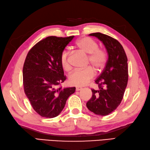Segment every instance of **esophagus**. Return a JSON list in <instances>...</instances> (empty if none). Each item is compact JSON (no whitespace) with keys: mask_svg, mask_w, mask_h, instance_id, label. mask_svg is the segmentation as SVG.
Segmentation results:
<instances>
[{"mask_svg":"<svg viewBox=\"0 0 150 150\" xmlns=\"http://www.w3.org/2000/svg\"><path fill=\"white\" fill-rule=\"evenodd\" d=\"M76 91H81L82 89V87H76Z\"/></svg>","mask_w":150,"mask_h":150,"instance_id":"obj_1","label":"esophagus"}]
</instances>
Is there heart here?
I'll use <instances>...</instances> for the list:
<instances>
[{
	"label": "heart",
	"mask_w": 150,
	"mask_h": 150,
	"mask_svg": "<svg viewBox=\"0 0 150 150\" xmlns=\"http://www.w3.org/2000/svg\"><path fill=\"white\" fill-rule=\"evenodd\" d=\"M76 46L81 51L88 54V63L96 69L101 70L105 67L108 55L105 50L98 48V44L95 40L88 37H85L76 42ZM60 63L66 71H69L71 69L69 54L67 50H64L60 55ZM94 74L95 72L91 67L83 69H77L69 76V83L76 87L84 86L93 79Z\"/></svg>",
	"instance_id": "1"
}]
</instances>
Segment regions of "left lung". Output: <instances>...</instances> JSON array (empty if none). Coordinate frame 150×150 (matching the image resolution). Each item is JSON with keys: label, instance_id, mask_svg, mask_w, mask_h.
<instances>
[{"label": "left lung", "instance_id": "obj_1", "mask_svg": "<svg viewBox=\"0 0 150 150\" xmlns=\"http://www.w3.org/2000/svg\"><path fill=\"white\" fill-rule=\"evenodd\" d=\"M89 35L102 41L109 57L103 72L95 80L99 89H91L93 96L86 105L94 114L106 116L118 108L123 98L128 81L127 58L123 47L117 39L100 32Z\"/></svg>", "mask_w": 150, "mask_h": 150}]
</instances>
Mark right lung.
I'll return each mask as SVG.
<instances>
[{"label": "right lung", "instance_id": "obj_1", "mask_svg": "<svg viewBox=\"0 0 150 150\" xmlns=\"http://www.w3.org/2000/svg\"><path fill=\"white\" fill-rule=\"evenodd\" d=\"M49 36L30 49L23 69L24 91L34 111L42 117L54 118L62 111L76 87L63 88L66 79L60 55L74 38Z\"/></svg>", "mask_w": 150, "mask_h": 150}]
</instances>
